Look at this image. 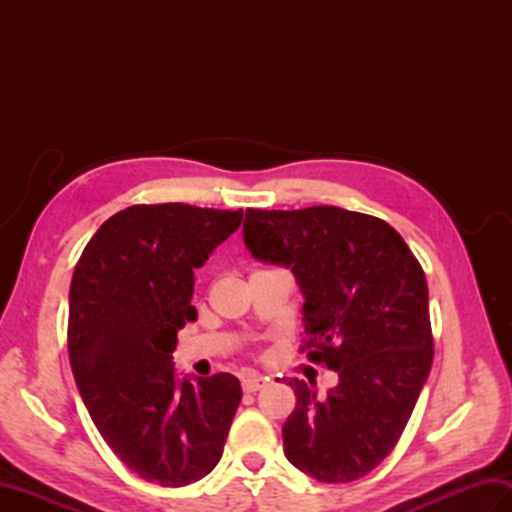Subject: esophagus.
Segmentation results:
<instances>
[{"mask_svg": "<svg viewBox=\"0 0 512 512\" xmlns=\"http://www.w3.org/2000/svg\"><path fill=\"white\" fill-rule=\"evenodd\" d=\"M264 383H266V378L259 374H244L242 376V389L246 391V394H255V391L264 387Z\"/></svg>", "mask_w": 512, "mask_h": 512, "instance_id": "esophagus-1", "label": "esophagus"}]
</instances>
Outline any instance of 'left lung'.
<instances>
[{
  "label": "left lung",
  "instance_id": "8db88e82",
  "mask_svg": "<svg viewBox=\"0 0 512 512\" xmlns=\"http://www.w3.org/2000/svg\"><path fill=\"white\" fill-rule=\"evenodd\" d=\"M242 235L255 259L295 275L301 350L339 374L325 398L288 380L297 407L284 422L286 458L319 482H354L396 447L427 383L433 339L418 259L396 228L339 206L248 209Z\"/></svg>",
  "mask_w": 512,
  "mask_h": 512
}]
</instances>
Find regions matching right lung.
Instances as JSON below:
<instances>
[{
  "label": "right lung",
  "mask_w": 512,
  "mask_h": 512,
  "mask_svg": "<svg viewBox=\"0 0 512 512\" xmlns=\"http://www.w3.org/2000/svg\"><path fill=\"white\" fill-rule=\"evenodd\" d=\"M242 211L136 204L103 222L70 284L68 350L79 394L129 471L187 486L220 462L242 387L231 374L178 376V330L198 319L195 268Z\"/></svg>",
  "instance_id": "add662e5"
}]
</instances>
